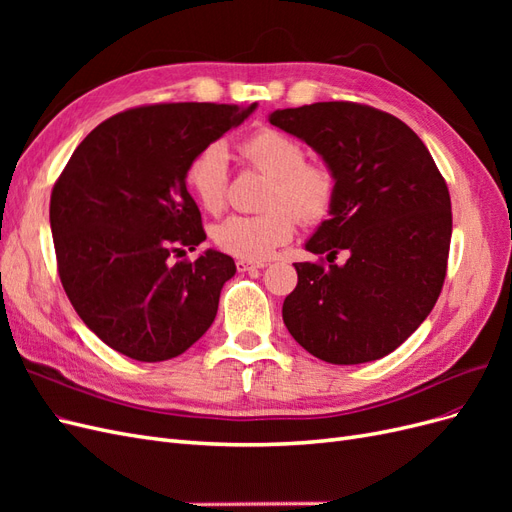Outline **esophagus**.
<instances>
[{
  "label": "esophagus",
  "instance_id": "1",
  "mask_svg": "<svg viewBox=\"0 0 512 512\" xmlns=\"http://www.w3.org/2000/svg\"><path fill=\"white\" fill-rule=\"evenodd\" d=\"M267 262H252V260H237V269L239 271H254V269H265Z\"/></svg>",
  "mask_w": 512,
  "mask_h": 512
}]
</instances>
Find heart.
I'll return each instance as SVG.
<instances>
[{
    "label": "heart",
    "instance_id": "obj_1",
    "mask_svg": "<svg viewBox=\"0 0 512 512\" xmlns=\"http://www.w3.org/2000/svg\"><path fill=\"white\" fill-rule=\"evenodd\" d=\"M241 156L273 177L265 207L258 215H228L211 230L213 243L222 252L262 262L277 247L288 243L297 228V215L318 222L329 213L335 196L331 170L307 164V151L292 136L265 128L252 134L239 147ZM228 160L222 145H209L185 168V188L196 203L209 213L224 207Z\"/></svg>",
    "mask_w": 512,
    "mask_h": 512
}]
</instances>
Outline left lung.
<instances>
[{"label": "left lung", "mask_w": 512, "mask_h": 512, "mask_svg": "<svg viewBox=\"0 0 512 512\" xmlns=\"http://www.w3.org/2000/svg\"><path fill=\"white\" fill-rule=\"evenodd\" d=\"M269 123L312 147L335 179L329 220L305 241L329 267L294 262L286 329L320 361L382 359L421 327L444 284L453 215L440 170L404 121L371 106L277 108ZM342 249L349 260L335 266Z\"/></svg>", "instance_id": "8db88e82"}]
</instances>
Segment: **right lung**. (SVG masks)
I'll return each mask as SVG.
<instances>
[{
    "mask_svg": "<svg viewBox=\"0 0 512 512\" xmlns=\"http://www.w3.org/2000/svg\"><path fill=\"white\" fill-rule=\"evenodd\" d=\"M256 106L132 108L72 153L51 194L57 267L76 314L106 346L134 361H168L213 324L237 267L218 250L170 262L207 239L185 168Z\"/></svg>",
    "mask_w": 512,
    "mask_h": 512,
    "instance_id": "add662e5",
    "label": "right lung"
}]
</instances>
